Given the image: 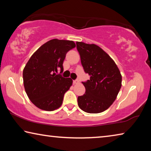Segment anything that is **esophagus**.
Returning a JSON list of instances; mask_svg holds the SVG:
<instances>
[{
  "instance_id": "1",
  "label": "esophagus",
  "mask_w": 151,
  "mask_h": 151,
  "mask_svg": "<svg viewBox=\"0 0 151 151\" xmlns=\"http://www.w3.org/2000/svg\"><path fill=\"white\" fill-rule=\"evenodd\" d=\"M78 83H79V81L78 80L73 81V84H74V85H76V84H78Z\"/></svg>"
}]
</instances>
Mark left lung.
Wrapping results in <instances>:
<instances>
[{
  "label": "left lung",
  "mask_w": 151,
  "mask_h": 151,
  "mask_svg": "<svg viewBox=\"0 0 151 151\" xmlns=\"http://www.w3.org/2000/svg\"><path fill=\"white\" fill-rule=\"evenodd\" d=\"M84 70L90 79L83 82L86 92L78 96V105L88 113L106 111L115 101L121 88L122 76L116 63L101 47L76 42Z\"/></svg>",
  "instance_id": "left-lung-1"
}]
</instances>
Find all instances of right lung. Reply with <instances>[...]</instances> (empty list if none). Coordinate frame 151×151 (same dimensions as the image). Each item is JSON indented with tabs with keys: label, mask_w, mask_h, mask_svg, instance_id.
<instances>
[{
	"label": "right lung",
	"mask_w": 151,
	"mask_h": 151,
	"mask_svg": "<svg viewBox=\"0 0 151 151\" xmlns=\"http://www.w3.org/2000/svg\"><path fill=\"white\" fill-rule=\"evenodd\" d=\"M75 47L72 40H50L27 62L22 73L24 89L30 101L39 109L52 111L62 104L64 94L73 80L57 73L58 70L63 72L66 54Z\"/></svg>",
	"instance_id": "obj_1"
}]
</instances>
